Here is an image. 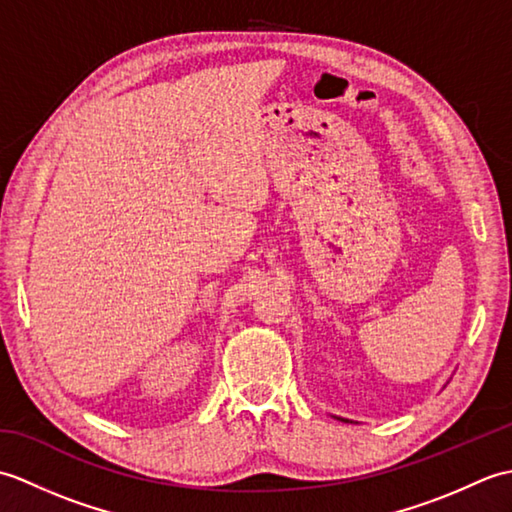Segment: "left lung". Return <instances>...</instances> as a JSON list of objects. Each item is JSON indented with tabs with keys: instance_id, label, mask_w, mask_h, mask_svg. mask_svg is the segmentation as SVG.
<instances>
[{
	"instance_id": "left-lung-1",
	"label": "left lung",
	"mask_w": 512,
	"mask_h": 512,
	"mask_svg": "<svg viewBox=\"0 0 512 512\" xmlns=\"http://www.w3.org/2000/svg\"><path fill=\"white\" fill-rule=\"evenodd\" d=\"M345 422H347V420H345Z\"/></svg>"
}]
</instances>
